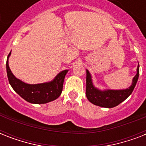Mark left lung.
I'll use <instances>...</instances> for the list:
<instances>
[{"label":"left lung","instance_id":"left-lung-1","mask_svg":"<svg viewBox=\"0 0 146 146\" xmlns=\"http://www.w3.org/2000/svg\"><path fill=\"white\" fill-rule=\"evenodd\" d=\"M137 73L133 79L132 85L129 88L120 90L107 89L102 91L93 86L90 73L86 70V95L89 102L97 106L103 108H113L126 100L133 91L139 75V65L137 66Z\"/></svg>","mask_w":146,"mask_h":146}]
</instances>
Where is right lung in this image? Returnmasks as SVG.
<instances>
[{"mask_svg":"<svg viewBox=\"0 0 146 146\" xmlns=\"http://www.w3.org/2000/svg\"><path fill=\"white\" fill-rule=\"evenodd\" d=\"M10 54L11 51L7 59V73L10 86L19 96L32 104H45L57 99L60 96L63 90L64 78L68 70L61 71L50 82L40 84H27L15 77L10 70L8 64Z\"/></svg>","mask_w":146,"mask_h":146,"instance_id":"right-lung-1","label":"right lung"}]
</instances>
